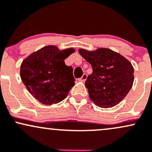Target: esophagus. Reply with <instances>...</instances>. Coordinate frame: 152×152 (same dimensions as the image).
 <instances>
[{
    "label": "esophagus",
    "mask_w": 152,
    "mask_h": 152,
    "mask_svg": "<svg viewBox=\"0 0 152 152\" xmlns=\"http://www.w3.org/2000/svg\"><path fill=\"white\" fill-rule=\"evenodd\" d=\"M87 77H88V75H87V74H83V75L79 79L80 81H82V82H85V80H87Z\"/></svg>",
    "instance_id": "esophagus-1"
}]
</instances>
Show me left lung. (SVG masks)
Here are the masks:
<instances>
[{
	"label": "left lung",
	"instance_id": "8db88e82",
	"mask_svg": "<svg viewBox=\"0 0 152 152\" xmlns=\"http://www.w3.org/2000/svg\"><path fill=\"white\" fill-rule=\"evenodd\" d=\"M79 53L92 66L93 73L87 78L85 86L97 106H115L126 96L134 83V67L120 54L100 48L93 52L80 49Z\"/></svg>",
	"mask_w": 152,
	"mask_h": 152
}]
</instances>
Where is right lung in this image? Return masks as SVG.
Returning <instances> with one entry per match:
<instances>
[{"label": "right lung", "instance_id": "obj_1", "mask_svg": "<svg viewBox=\"0 0 152 152\" xmlns=\"http://www.w3.org/2000/svg\"><path fill=\"white\" fill-rule=\"evenodd\" d=\"M73 49L60 51L47 46L28 56L21 65V78L28 92L40 103L52 105L67 98L75 85L73 69L64 59Z\"/></svg>", "mask_w": 152, "mask_h": 152}]
</instances>
